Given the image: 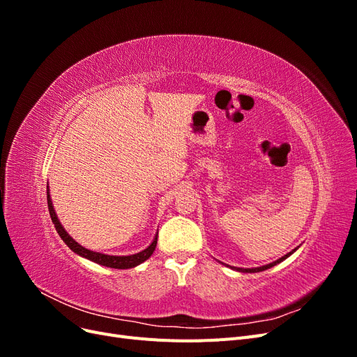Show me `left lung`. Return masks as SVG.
I'll list each match as a JSON object with an SVG mask.
<instances>
[{"label":"left lung","instance_id":"obj_1","mask_svg":"<svg viewBox=\"0 0 357 357\" xmlns=\"http://www.w3.org/2000/svg\"><path fill=\"white\" fill-rule=\"evenodd\" d=\"M296 250V248H295ZM295 250H291L290 253H287V255H284L283 257H280L278 261H275V262H273V264H268V265H264V266H259V268H234V269H236V271H240V273H261V271H265V269H268V268H271V266H274V265H277V264H280V262H283L286 257H289L291 253H294Z\"/></svg>","mask_w":357,"mask_h":357}]
</instances>
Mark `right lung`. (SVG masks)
<instances>
[{"label":"right lung","mask_w":357,"mask_h":357,"mask_svg":"<svg viewBox=\"0 0 357 357\" xmlns=\"http://www.w3.org/2000/svg\"><path fill=\"white\" fill-rule=\"evenodd\" d=\"M47 189H49V186H47ZM47 205H49V213H50L52 222H53V225H55V228H56L59 236L62 238V241L66 243L74 253H77L82 257L89 259V261H92L95 264H100L102 266H109V268H116V269H128V268H134L139 264H143L155 252V247H156V243H158V235L155 236L153 243L150 244L146 248V250L135 253V255H131V256H110V255H102V253H98V252L88 250V248H84L79 243H75L71 238V236L67 234V231L63 229V226L59 223V220L56 218V213H55V210H53L49 190H47Z\"/></svg>","instance_id":"1"}]
</instances>
